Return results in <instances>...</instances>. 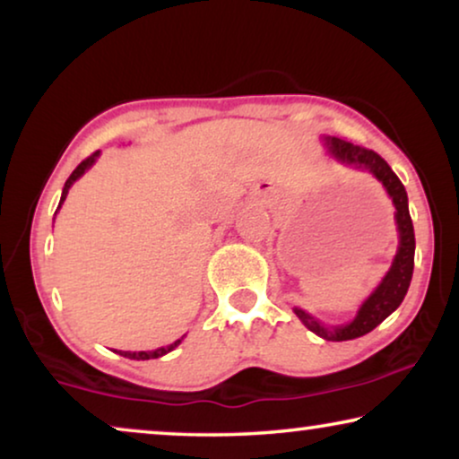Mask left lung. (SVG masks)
I'll list each match as a JSON object with an SVG mask.
<instances>
[{
    "label": "left lung",
    "instance_id": "obj_1",
    "mask_svg": "<svg viewBox=\"0 0 459 459\" xmlns=\"http://www.w3.org/2000/svg\"><path fill=\"white\" fill-rule=\"evenodd\" d=\"M325 146L328 152L334 156L336 160L344 162V165H353L357 169H366L374 175L376 179L385 186V190L391 196L394 204V221H397L399 230V248L394 255V261L385 280L380 286L369 294L366 303L359 307L355 319L347 325H336V328H325L311 317L309 313L303 309H294L300 322H303L311 332L317 336L325 338V341H351V338H359L368 332H372L376 325L385 322L397 307L403 303L407 288H410L411 273H413V253H416V236H413V223L410 217V206H407V192L388 162L376 154L374 150H368L363 146H355L341 137H325Z\"/></svg>",
    "mask_w": 459,
    "mask_h": 459
}]
</instances>
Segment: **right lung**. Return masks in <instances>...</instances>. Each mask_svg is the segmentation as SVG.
<instances>
[{
    "mask_svg": "<svg viewBox=\"0 0 459 459\" xmlns=\"http://www.w3.org/2000/svg\"><path fill=\"white\" fill-rule=\"evenodd\" d=\"M98 154H100V150L98 152H93L91 156H87L85 160H81L79 162V167L74 169V171L71 173V178L66 179V184H65V190H62V198H60V204L65 203V198H66V194H68V190H71V186L74 184V181H77L81 175H83L87 169H90L93 162H96V159H98ZM60 204H58V209H60ZM184 338V336H181ZM181 338L179 341H175L173 344H169V347H162V349H156V351H137V353H131V351H118V355H123V357H129V359H156V357H162V355H167L169 351H173L175 347H178V344L181 342Z\"/></svg>",
    "mask_w": 459,
    "mask_h": 459,
    "instance_id": "1",
    "label": "right lung"
}]
</instances>
